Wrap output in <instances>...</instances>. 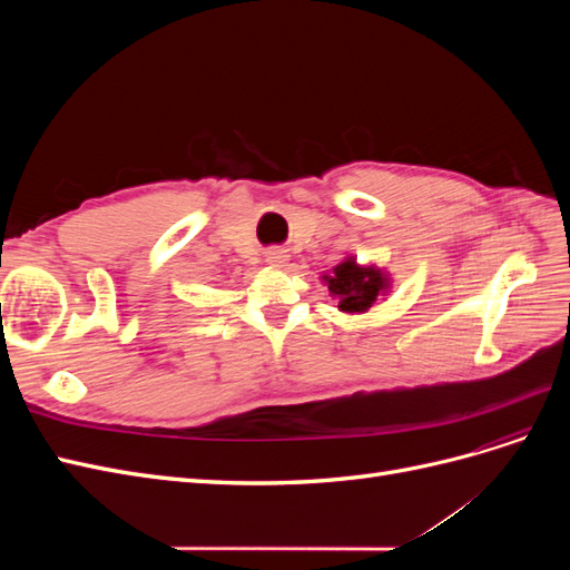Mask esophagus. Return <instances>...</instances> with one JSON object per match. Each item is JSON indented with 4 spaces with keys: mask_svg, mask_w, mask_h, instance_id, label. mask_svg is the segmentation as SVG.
Masks as SVG:
<instances>
[{
    "mask_svg": "<svg viewBox=\"0 0 570 570\" xmlns=\"http://www.w3.org/2000/svg\"><path fill=\"white\" fill-rule=\"evenodd\" d=\"M266 262L271 264V266H285V262H287V252L285 249H268L266 252Z\"/></svg>",
    "mask_w": 570,
    "mask_h": 570,
    "instance_id": "1",
    "label": "esophagus"
}]
</instances>
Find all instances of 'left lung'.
<instances>
[{
  "label": "left lung",
  "instance_id": "1",
  "mask_svg": "<svg viewBox=\"0 0 570 570\" xmlns=\"http://www.w3.org/2000/svg\"><path fill=\"white\" fill-rule=\"evenodd\" d=\"M323 283L337 299L344 314H364L390 289V275L377 266H361L354 256L342 258L331 273H323Z\"/></svg>",
  "mask_w": 570,
  "mask_h": 570
}]
</instances>
